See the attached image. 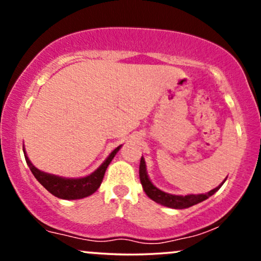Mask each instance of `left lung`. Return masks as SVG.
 I'll return each mask as SVG.
<instances>
[{"label":"left lung","mask_w":261,"mask_h":261,"mask_svg":"<svg viewBox=\"0 0 261 261\" xmlns=\"http://www.w3.org/2000/svg\"><path fill=\"white\" fill-rule=\"evenodd\" d=\"M140 180L141 184H142L143 191L146 193L149 199L153 200L157 203H161V205L167 206V207L170 208H188L191 207V206L196 205V203L202 202L203 200L208 199L210 196L214 195L215 193L223 185V182L226 181V179L222 181V184L218 185L217 188L212 189L210 190L208 193L206 194H197V195H194V194H190V195H173V194H168L166 191H162L161 189H158L157 187H154L152 184L151 179L147 174V168H146V162L145 158L141 157V162H140Z\"/></svg>","instance_id":"left-lung-1"}]
</instances>
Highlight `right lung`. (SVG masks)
<instances>
[{
  "mask_svg": "<svg viewBox=\"0 0 261 261\" xmlns=\"http://www.w3.org/2000/svg\"><path fill=\"white\" fill-rule=\"evenodd\" d=\"M121 146L122 145L118 146V147L114 149L112 153L108 155L107 160L104 161L94 172L91 173L89 175L83 176V178H64V176H59L55 174H50V173L41 172V170H39L37 167L33 166L31 160H29L28 155L25 153L24 148H23V152H24L27 164H28V167L31 168L33 175L35 176V179H37V180L40 182L50 194L59 197V199L77 200L92 195L93 193H95V191L98 190L101 181H103L108 166H109L110 162L113 161V158L115 157V154L118 153L119 149L121 148Z\"/></svg>",
  "mask_w": 261,
  "mask_h": 261,
  "instance_id": "add662e5",
  "label": "right lung"
}]
</instances>
